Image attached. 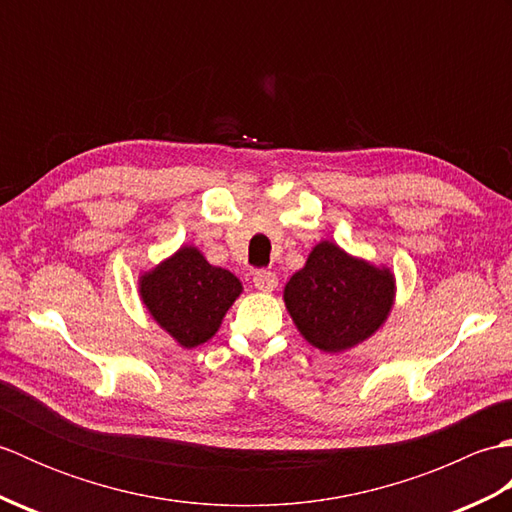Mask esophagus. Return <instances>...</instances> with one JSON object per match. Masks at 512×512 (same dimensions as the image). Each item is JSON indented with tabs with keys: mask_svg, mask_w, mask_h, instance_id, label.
Instances as JSON below:
<instances>
[{
	"mask_svg": "<svg viewBox=\"0 0 512 512\" xmlns=\"http://www.w3.org/2000/svg\"><path fill=\"white\" fill-rule=\"evenodd\" d=\"M253 284L257 290L262 292H273L277 288V275L270 273V270H257V273L253 275Z\"/></svg>",
	"mask_w": 512,
	"mask_h": 512,
	"instance_id": "34e87169",
	"label": "esophagus"
}]
</instances>
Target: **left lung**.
<instances>
[{
    "mask_svg": "<svg viewBox=\"0 0 512 512\" xmlns=\"http://www.w3.org/2000/svg\"><path fill=\"white\" fill-rule=\"evenodd\" d=\"M396 279L389 268L319 242L284 288L297 330L321 352L339 354L369 339L389 317Z\"/></svg>",
    "mask_w": 512,
    "mask_h": 512,
    "instance_id": "left-lung-1",
    "label": "left lung"
}]
</instances>
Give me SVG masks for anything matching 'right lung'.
I'll list each match as a JSON object with an SVG mask.
<instances>
[{"mask_svg": "<svg viewBox=\"0 0 512 512\" xmlns=\"http://www.w3.org/2000/svg\"><path fill=\"white\" fill-rule=\"evenodd\" d=\"M140 299L180 347H198L220 330L226 310L242 295V281L211 266L195 246H182L138 281Z\"/></svg>", "mask_w": 512, "mask_h": 512, "instance_id": "obj_1", "label": "right lung"}]
</instances>
